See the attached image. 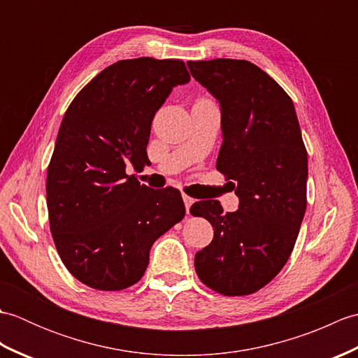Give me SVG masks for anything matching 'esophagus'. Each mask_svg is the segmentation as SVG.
Here are the masks:
<instances>
[{
  "instance_id": "esophagus-1",
  "label": "esophagus",
  "mask_w": 358,
  "mask_h": 358,
  "mask_svg": "<svg viewBox=\"0 0 358 358\" xmlns=\"http://www.w3.org/2000/svg\"><path fill=\"white\" fill-rule=\"evenodd\" d=\"M183 201H185V206H186V212L189 214V209H191V206L194 204V199H191L189 195H183Z\"/></svg>"
}]
</instances>
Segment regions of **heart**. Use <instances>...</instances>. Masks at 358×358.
Listing matches in <instances>:
<instances>
[{
	"label": "heart",
	"mask_w": 358,
	"mask_h": 358,
	"mask_svg": "<svg viewBox=\"0 0 358 358\" xmlns=\"http://www.w3.org/2000/svg\"><path fill=\"white\" fill-rule=\"evenodd\" d=\"M200 101H206V100H200Z\"/></svg>",
	"instance_id": "b5f03b06"
}]
</instances>
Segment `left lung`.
I'll list each match as a JSON object with an SVG mask.
<instances>
[{"label": "left lung", "mask_w": 358, "mask_h": 358, "mask_svg": "<svg viewBox=\"0 0 358 358\" xmlns=\"http://www.w3.org/2000/svg\"><path fill=\"white\" fill-rule=\"evenodd\" d=\"M187 67L220 104L217 169L234 180L240 200L227 214L217 200L192 204L191 214L214 227V240L195 254V271L215 292L254 294L286 264L305 217L308 154L299 118L278 83L246 59Z\"/></svg>", "instance_id": "left-lung-1"}]
</instances>
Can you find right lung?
<instances>
[{
  "instance_id": "1",
  "label": "right lung",
  "mask_w": 358,
  "mask_h": 358,
  "mask_svg": "<svg viewBox=\"0 0 358 358\" xmlns=\"http://www.w3.org/2000/svg\"><path fill=\"white\" fill-rule=\"evenodd\" d=\"M191 80L180 59H121L73 98L48 167L49 223L72 275L100 291L138 281L154 241L183 220L178 189L126 173L148 159L150 124L172 89Z\"/></svg>"
}]
</instances>
